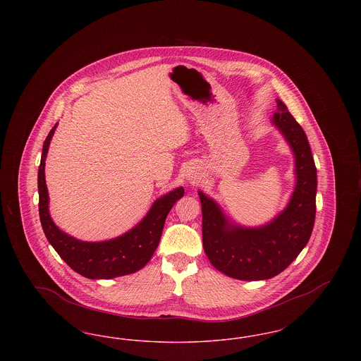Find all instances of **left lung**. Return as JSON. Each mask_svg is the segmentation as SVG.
Here are the masks:
<instances>
[{
	"label": "left lung",
	"instance_id": "8db88e82",
	"mask_svg": "<svg viewBox=\"0 0 361 361\" xmlns=\"http://www.w3.org/2000/svg\"><path fill=\"white\" fill-rule=\"evenodd\" d=\"M274 123L291 146L298 178L288 206L276 219L258 228L231 226L215 202L199 192L207 257L219 272L240 280H265L283 272L309 242L315 221L317 168L307 137L281 100Z\"/></svg>",
	"mask_w": 361,
	"mask_h": 361
}]
</instances>
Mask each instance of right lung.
Segmentation results:
<instances>
[{
    "instance_id": "right-lung-1",
    "label": "right lung",
    "mask_w": 361,
    "mask_h": 361,
    "mask_svg": "<svg viewBox=\"0 0 361 361\" xmlns=\"http://www.w3.org/2000/svg\"><path fill=\"white\" fill-rule=\"evenodd\" d=\"M43 143L37 173L39 216L46 238L55 252L73 271L87 279H114L142 269L154 255L164 230L165 219L174 203L184 196V188H177L155 202L146 218L127 234L104 242H82L61 231L49 214V193L44 180V161L54 130Z\"/></svg>"
}]
</instances>
